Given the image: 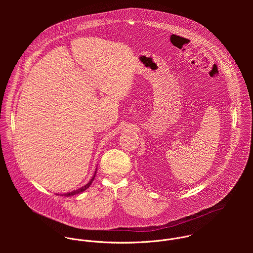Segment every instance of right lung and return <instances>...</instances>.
I'll list each match as a JSON object with an SVG mask.
<instances>
[{"mask_svg": "<svg viewBox=\"0 0 253 253\" xmlns=\"http://www.w3.org/2000/svg\"><path fill=\"white\" fill-rule=\"evenodd\" d=\"M96 173V172H95ZM95 173H94V175H93V177L90 179V181L86 184V185H84V187H82V188H80V189H78V190H75V191H73V192H70V193H67V194H63V195H60V196H65V197H70V196H74V195H77V194H80V193H82V192H84V190H86L90 185H91V183H92V181L94 180V177H95Z\"/></svg>", "mask_w": 253, "mask_h": 253, "instance_id": "1", "label": "right lung"}]
</instances>
